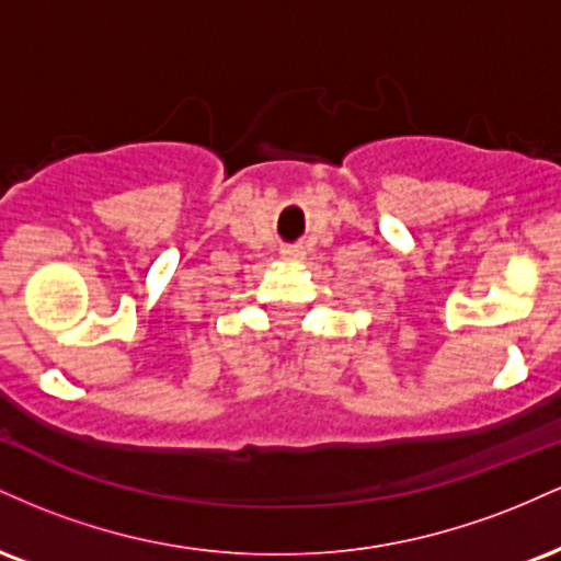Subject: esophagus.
<instances>
[{
	"mask_svg": "<svg viewBox=\"0 0 561 561\" xmlns=\"http://www.w3.org/2000/svg\"><path fill=\"white\" fill-rule=\"evenodd\" d=\"M302 248L300 244H285V248H282V259L285 261H300L302 259Z\"/></svg>",
	"mask_w": 561,
	"mask_h": 561,
	"instance_id": "esophagus-1",
	"label": "esophagus"
}]
</instances>
